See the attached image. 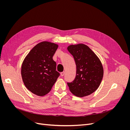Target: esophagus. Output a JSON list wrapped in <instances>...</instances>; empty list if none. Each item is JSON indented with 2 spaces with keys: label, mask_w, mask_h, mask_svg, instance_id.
Listing matches in <instances>:
<instances>
[{
  "label": "esophagus",
  "mask_w": 130,
  "mask_h": 130,
  "mask_svg": "<svg viewBox=\"0 0 130 130\" xmlns=\"http://www.w3.org/2000/svg\"><path fill=\"white\" fill-rule=\"evenodd\" d=\"M64 74H65V72H61V73H60V75H61V76H63L64 75Z\"/></svg>",
  "instance_id": "1"
}]
</instances>
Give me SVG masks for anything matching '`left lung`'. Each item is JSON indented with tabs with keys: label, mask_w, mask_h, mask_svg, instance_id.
Wrapping results in <instances>:
<instances>
[{
	"label": "left lung",
	"mask_w": 130,
	"mask_h": 130,
	"mask_svg": "<svg viewBox=\"0 0 130 130\" xmlns=\"http://www.w3.org/2000/svg\"><path fill=\"white\" fill-rule=\"evenodd\" d=\"M76 65L74 80L67 83L70 91L77 97L89 95L99 87L103 77V68L98 57L87 45L79 44L67 47Z\"/></svg>",
	"instance_id": "8db88e82"
}]
</instances>
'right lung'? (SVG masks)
I'll return each instance as SVG.
<instances>
[{
  "label": "right lung",
  "mask_w": 130,
  "mask_h": 130,
  "mask_svg": "<svg viewBox=\"0 0 130 130\" xmlns=\"http://www.w3.org/2000/svg\"><path fill=\"white\" fill-rule=\"evenodd\" d=\"M58 45L48 42L37 44L24 59L21 74L27 89L38 96L48 93L60 74L53 59Z\"/></svg>",
  "instance_id": "obj_1"
}]
</instances>
